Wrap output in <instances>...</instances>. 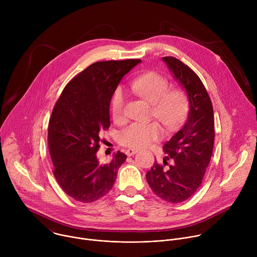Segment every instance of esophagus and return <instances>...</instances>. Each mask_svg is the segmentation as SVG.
<instances>
[{
    "label": "esophagus",
    "mask_w": 257,
    "mask_h": 257,
    "mask_svg": "<svg viewBox=\"0 0 257 257\" xmlns=\"http://www.w3.org/2000/svg\"><path fill=\"white\" fill-rule=\"evenodd\" d=\"M138 152V150H135V149H129V150H127L126 151V155L128 156V157H131V156H133L134 154H136Z\"/></svg>",
    "instance_id": "34e87169"
}]
</instances>
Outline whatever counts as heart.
I'll list each match as a JSON object with an SVG mask.
<instances>
[{"label": "heart", "mask_w": 257, "mask_h": 257, "mask_svg": "<svg viewBox=\"0 0 257 257\" xmlns=\"http://www.w3.org/2000/svg\"><path fill=\"white\" fill-rule=\"evenodd\" d=\"M132 89L142 98L153 103V115L168 129L175 130L185 121L189 112V100L182 89H171L169 81L156 72H148L134 78ZM126 92L118 86L111 99L113 119L116 123L125 121ZM163 129L158 122L133 123L119 135V142L130 149H142L161 139Z\"/></svg>", "instance_id": "1"}]
</instances>
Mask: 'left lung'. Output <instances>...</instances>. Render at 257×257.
Segmentation results:
<instances>
[{
  "mask_svg": "<svg viewBox=\"0 0 257 257\" xmlns=\"http://www.w3.org/2000/svg\"><path fill=\"white\" fill-rule=\"evenodd\" d=\"M163 61L185 89L189 112L184 126L164 145L168 155L164 166L155 162L146 180L160 198L178 203L192 196L201 185L212 155L214 118L208 93L195 72L174 57H164ZM170 159L172 164L168 165Z\"/></svg>",
  "mask_w": 257,
  "mask_h": 257,
  "instance_id": "1",
  "label": "left lung"
}]
</instances>
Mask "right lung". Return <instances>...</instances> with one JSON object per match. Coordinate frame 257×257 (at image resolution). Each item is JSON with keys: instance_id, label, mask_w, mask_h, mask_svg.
Returning a JSON list of instances; mask_svg holds the SVG:
<instances>
[{"instance_id": "add662e5", "label": "right lung", "mask_w": 257, "mask_h": 257, "mask_svg": "<svg viewBox=\"0 0 257 257\" xmlns=\"http://www.w3.org/2000/svg\"><path fill=\"white\" fill-rule=\"evenodd\" d=\"M141 60L102 61L73 78L57 100L49 122L48 144L58 184L73 199L93 202L114 186L127 156L118 152L100 164L99 132L108 129L109 103L121 79Z\"/></svg>"}]
</instances>
